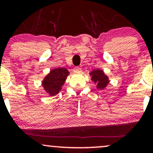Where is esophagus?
Masks as SVG:
<instances>
[{"mask_svg":"<svg viewBox=\"0 0 153 153\" xmlns=\"http://www.w3.org/2000/svg\"><path fill=\"white\" fill-rule=\"evenodd\" d=\"M73 71L75 72V73H80L81 72V68H78V67H75V68H73Z\"/></svg>","mask_w":153,"mask_h":153,"instance_id":"34e87169","label":"esophagus"}]
</instances>
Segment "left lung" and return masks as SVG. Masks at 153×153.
<instances>
[{
  "label": "left lung",
  "instance_id": "obj_1",
  "mask_svg": "<svg viewBox=\"0 0 153 153\" xmlns=\"http://www.w3.org/2000/svg\"><path fill=\"white\" fill-rule=\"evenodd\" d=\"M90 75L92 81L96 84V88L98 89H104L109 82L108 76H106L101 70H94L90 73Z\"/></svg>",
  "mask_w": 153,
  "mask_h": 153
}]
</instances>
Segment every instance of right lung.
Segmentation results:
<instances>
[{
	"instance_id": "add662e5",
	"label": "right lung",
	"mask_w": 153,
	"mask_h": 153,
	"mask_svg": "<svg viewBox=\"0 0 153 153\" xmlns=\"http://www.w3.org/2000/svg\"><path fill=\"white\" fill-rule=\"evenodd\" d=\"M69 72L66 68H55L45 77L42 81L44 89L50 96H55L61 91Z\"/></svg>"
}]
</instances>
